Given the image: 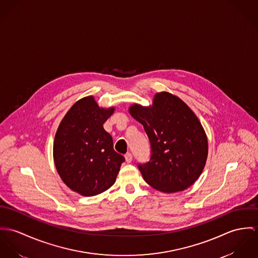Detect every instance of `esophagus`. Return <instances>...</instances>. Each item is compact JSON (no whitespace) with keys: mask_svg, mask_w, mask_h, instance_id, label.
<instances>
[{"mask_svg":"<svg viewBox=\"0 0 258 258\" xmlns=\"http://www.w3.org/2000/svg\"><path fill=\"white\" fill-rule=\"evenodd\" d=\"M124 158H125V161H126L127 163H130V162H132V160H133V154H132L131 152H127V153L124 155Z\"/></svg>","mask_w":258,"mask_h":258,"instance_id":"34e87169","label":"esophagus"}]
</instances>
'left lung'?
<instances>
[{
    "label": "left lung",
    "mask_w": 258,
    "mask_h": 258,
    "mask_svg": "<svg viewBox=\"0 0 258 258\" xmlns=\"http://www.w3.org/2000/svg\"><path fill=\"white\" fill-rule=\"evenodd\" d=\"M130 114L143 124L150 143L149 161L138 164L144 181L164 193L190 187L208 156L207 137L196 115L167 92L156 94L152 107L133 105Z\"/></svg>",
    "instance_id": "1"
}]
</instances>
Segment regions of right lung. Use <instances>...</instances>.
Listing matches in <instances>:
<instances>
[{"mask_svg": "<svg viewBox=\"0 0 258 258\" xmlns=\"http://www.w3.org/2000/svg\"><path fill=\"white\" fill-rule=\"evenodd\" d=\"M113 113L114 108L101 109L93 97H86L72 106L59 124L53 145L58 174L83 196H95L112 187L124 161L103 126Z\"/></svg>", "mask_w": 258, "mask_h": 258, "instance_id": "1", "label": "right lung"}]
</instances>
